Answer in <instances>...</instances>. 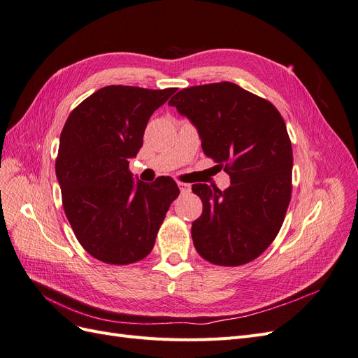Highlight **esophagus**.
I'll use <instances>...</instances> for the list:
<instances>
[{
    "label": "esophagus",
    "instance_id": "esophagus-1",
    "mask_svg": "<svg viewBox=\"0 0 358 358\" xmlns=\"http://www.w3.org/2000/svg\"><path fill=\"white\" fill-rule=\"evenodd\" d=\"M178 187L180 189L182 194H188L191 191V187L188 185V183H183V182H178Z\"/></svg>",
    "mask_w": 358,
    "mask_h": 358
}]
</instances>
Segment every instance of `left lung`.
Here are the masks:
<instances>
[{
  "mask_svg": "<svg viewBox=\"0 0 358 358\" xmlns=\"http://www.w3.org/2000/svg\"><path fill=\"white\" fill-rule=\"evenodd\" d=\"M169 106L189 119L203 152L231 179L224 191L192 185L203 201L191 229L194 246L212 264L252 262L275 241L291 200L292 149L282 116L231 82L185 88Z\"/></svg>",
  "mask_w": 358,
  "mask_h": 358,
  "instance_id": "8db88e82",
  "label": "left lung"
}]
</instances>
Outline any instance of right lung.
Here are the masks:
<instances>
[{"label":"right lung","mask_w":358,"mask_h":358,"mask_svg":"<svg viewBox=\"0 0 358 358\" xmlns=\"http://www.w3.org/2000/svg\"><path fill=\"white\" fill-rule=\"evenodd\" d=\"M175 91L104 86L76 107L62 128L55 170L64 212L85 251L103 263L145 258L179 196L171 178L134 183L128 169L149 117Z\"/></svg>","instance_id":"right-lung-1"}]
</instances>
